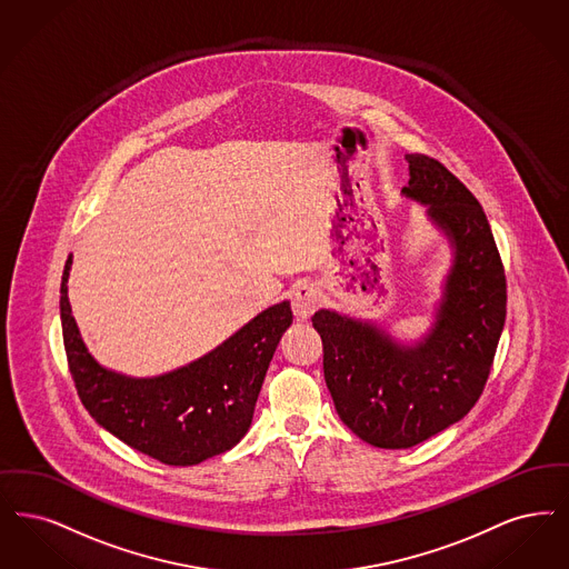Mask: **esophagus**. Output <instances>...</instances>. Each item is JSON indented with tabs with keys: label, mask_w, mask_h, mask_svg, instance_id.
<instances>
[{
	"label": "esophagus",
	"mask_w": 569,
	"mask_h": 569,
	"mask_svg": "<svg viewBox=\"0 0 569 569\" xmlns=\"http://www.w3.org/2000/svg\"><path fill=\"white\" fill-rule=\"evenodd\" d=\"M319 296L318 290L313 286H298L292 292V311L296 319H311V316L318 311Z\"/></svg>",
	"instance_id": "1"
}]
</instances>
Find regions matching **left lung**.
<instances>
[{"label":"left lung","instance_id":"obj_1","mask_svg":"<svg viewBox=\"0 0 569 569\" xmlns=\"http://www.w3.org/2000/svg\"><path fill=\"white\" fill-rule=\"evenodd\" d=\"M402 194L453 246L430 335L400 345L379 326L321 309L323 377L342 423L379 449H409L466 417L489 379L506 321V274L475 194L436 159L407 154Z\"/></svg>","mask_w":569,"mask_h":569}]
</instances>
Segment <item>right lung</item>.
<instances>
[{"label":"right lung","instance_id":"1","mask_svg":"<svg viewBox=\"0 0 569 569\" xmlns=\"http://www.w3.org/2000/svg\"><path fill=\"white\" fill-rule=\"evenodd\" d=\"M61 277V326L69 372L92 419L139 453L194 466L230 451L250 430L277 342L292 323L290 302L269 307L228 341L173 372L133 379L94 362L71 316Z\"/></svg>","mask_w":569,"mask_h":569}]
</instances>
